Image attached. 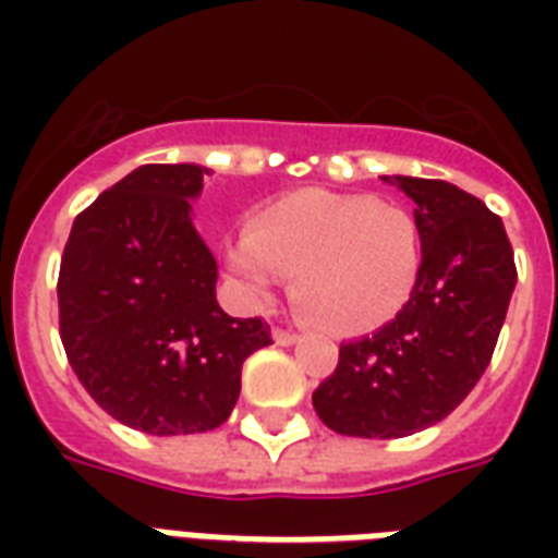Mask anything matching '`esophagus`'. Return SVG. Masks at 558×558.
Returning <instances> with one entry per match:
<instances>
[{
    "label": "esophagus",
    "instance_id": "34e87169",
    "mask_svg": "<svg viewBox=\"0 0 558 558\" xmlns=\"http://www.w3.org/2000/svg\"><path fill=\"white\" fill-rule=\"evenodd\" d=\"M299 340H302V335H295L290 328H275V343H280V347H292Z\"/></svg>",
    "mask_w": 558,
    "mask_h": 558
}]
</instances>
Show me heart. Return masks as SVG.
I'll return each instance as SVG.
<instances>
[{
  "mask_svg": "<svg viewBox=\"0 0 558 558\" xmlns=\"http://www.w3.org/2000/svg\"><path fill=\"white\" fill-rule=\"evenodd\" d=\"M421 223L400 203L304 187L268 203L247 235L227 244V268L256 304L280 275L295 278V304L323 331L371 335L410 304L421 278Z\"/></svg>",
  "mask_w": 558,
  "mask_h": 558,
  "instance_id": "1",
  "label": "heart"
}]
</instances>
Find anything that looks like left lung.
Instances as JSON below:
<instances>
[{
  "label": "left lung",
  "instance_id": "obj_1",
  "mask_svg": "<svg viewBox=\"0 0 558 558\" xmlns=\"http://www.w3.org/2000/svg\"><path fill=\"white\" fill-rule=\"evenodd\" d=\"M415 203L421 278L410 304L371 338L340 343L314 410L340 436L400 439L454 412L487 371L517 287L505 223L457 184L383 175Z\"/></svg>",
  "mask_w": 558,
  "mask_h": 558
}]
</instances>
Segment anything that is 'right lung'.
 Listing matches in <instances>:
<instances>
[{"label": "right lung", "mask_w": 558, "mask_h": 558, "mask_svg": "<svg viewBox=\"0 0 558 558\" xmlns=\"http://www.w3.org/2000/svg\"><path fill=\"white\" fill-rule=\"evenodd\" d=\"M208 167L146 163L104 191L68 235L59 335L92 400L151 436L206 433L230 418L242 364L268 326L232 319L191 199Z\"/></svg>", "instance_id": "1"}]
</instances>
